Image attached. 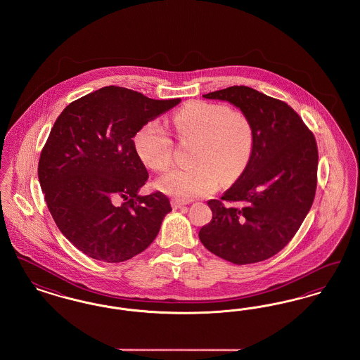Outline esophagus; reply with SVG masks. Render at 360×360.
<instances>
[{
    "instance_id": "1",
    "label": "esophagus",
    "mask_w": 360,
    "mask_h": 360,
    "mask_svg": "<svg viewBox=\"0 0 360 360\" xmlns=\"http://www.w3.org/2000/svg\"><path fill=\"white\" fill-rule=\"evenodd\" d=\"M186 204H188V202L181 201V200H176V198H174L172 201V205L174 209H181V207H184Z\"/></svg>"
}]
</instances>
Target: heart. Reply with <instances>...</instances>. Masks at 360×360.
I'll return each mask as SVG.
<instances>
[{
    "label": "heart",
    "instance_id": "heart-1",
    "mask_svg": "<svg viewBox=\"0 0 360 360\" xmlns=\"http://www.w3.org/2000/svg\"><path fill=\"white\" fill-rule=\"evenodd\" d=\"M176 136L197 140L193 167L174 169L156 181L160 191L182 200L204 197L235 182L248 166L255 146L250 119L223 103L194 101L174 116ZM140 160L156 172L172 163V139L159 120L146 122L134 136Z\"/></svg>",
    "mask_w": 360,
    "mask_h": 360
}]
</instances>
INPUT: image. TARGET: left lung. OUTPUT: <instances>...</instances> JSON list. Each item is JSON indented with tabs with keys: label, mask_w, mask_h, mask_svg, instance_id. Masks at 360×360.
Here are the masks:
<instances>
[{
	"label": "left lung",
	"mask_w": 360,
	"mask_h": 360,
	"mask_svg": "<svg viewBox=\"0 0 360 360\" xmlns=\"http://www.w3.org/2000/svg\"><path fill=\"white\" fill-rule=\"evenodd\" d=\"M228 101L254 127L251 160L221 200H210L212 220L201 228V243L217 257L250 264L278 254L295 235L313 204L319 153L313 134L283 101L248 86L204 94Z\"/></svg>",
	"instance_id": "8db88e82"
}]
</instances>
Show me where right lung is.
<instances>
[{"instance_id":"right-lung-1","label":"right lung","mask_w":360,"mask_h":360,"mask_svg":"<svg viewBox=\"0 0 360 360\" xmlns=\"http://www.w3.org/2000/svg\"><path fill=\"white\" fill-rule=\"evenodd\" d=\"M179 103L106 86L68 105L55 121L39 181L59 231L87 257L124 262L159 233L172 205L160 191L139 194L148 172L132 139Z\"/></svg>"}]
</instances>
